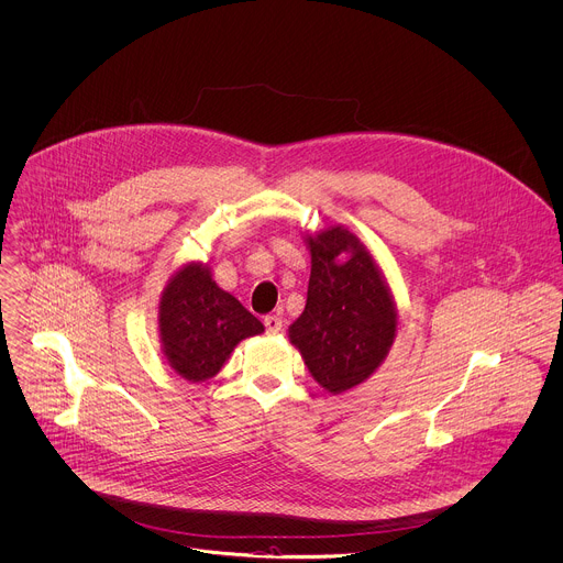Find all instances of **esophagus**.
<instances>
[{
  "mask_svg": "<svg viewBox=\"0 0 563 563\" xmlns=\"http://www.w3.org/2000/svg\"><path fill=\"white\" fill-rule=\"evenodd\" d=\"M263 324H265V329H267V333H272V335H276L280 329H283V318H278V316H265V320H263Z\"/></svg>",
  "mask_w": 563,
  "mask_h": 563,
  "instance_id": "34e87169",
  "label": "esophagus"
}]
</instances>
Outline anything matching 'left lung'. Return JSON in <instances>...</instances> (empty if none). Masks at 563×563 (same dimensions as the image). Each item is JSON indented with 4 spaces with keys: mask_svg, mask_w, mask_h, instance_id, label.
I'll return each instance as SVG.
<instances>
[{
    "mask_svg": "<svg viewBox=\"0 0 563 563\" xmlns=\"http://www.w3.org/2000/svg\"><path fill=\"white\" fill-rule=\"evenodd\" d=\"M307 305L289 327L311 377L331 395L364 384L397 338V302L366 245L344 225L307 234Z\"/></svg>",
    "mask_w": 563,
    "mask_h": 563,
    "instance_id": "1",
    "label": "left lung"
}]
</instances>
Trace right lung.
Returning a JSON list of instances; mask_svg holds the SVG:
<instances>
[{"mask_svg":"<svg viewBox=\"0 0 563 563\" xmlns=\"http://www.w3.org/2000/svg\"><path fill=\"white\" fill-rule=\"evenodd\" d=\"M157 327L168 366L192 384L212 379L241 340L265 331L212 280L203 263H186L170 276L159 298Z\"/></svg>","mask_w":563,"mask_h":563,"instance_id":"add662e5","label":"right lung"}]
</instances>
